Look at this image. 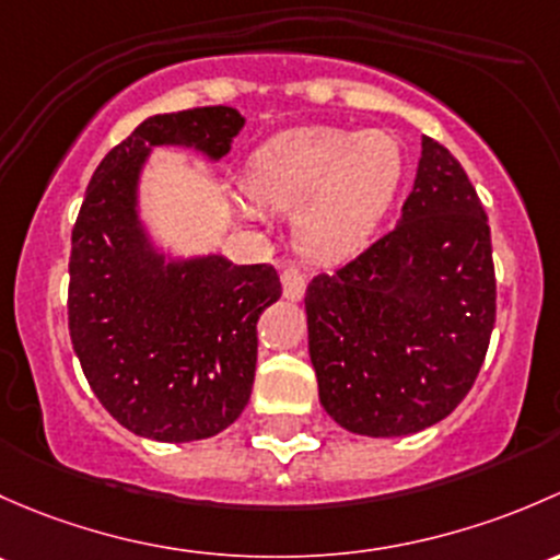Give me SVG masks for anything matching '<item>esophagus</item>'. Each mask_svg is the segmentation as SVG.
Instances as JSON below:
<instances>
[{"instance_id": "1", "label": "esophagus", "mask_w": 560, "mask_h": 560, "mask_svg": "<svg viewBox=\"0 0 560 560\" xmlns=\"http://www.w3.org/2000/svg\"><path fill=\"white\" fill-rule=\"evenodd\" d=\"M304 291H307V278H304L302 269L285 267V272H282V296L291 299V302H299L304 296Z\"/></svg>"}]
</instances>
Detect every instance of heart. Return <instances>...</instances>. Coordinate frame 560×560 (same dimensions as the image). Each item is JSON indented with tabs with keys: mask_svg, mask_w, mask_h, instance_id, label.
<instances>
[{
	"mask_svg": "<svg viewBox=\"0 0 560 560\" xmlns=\"http://www.w3.org/2000/svg\"><path fill=\"white\" fill-rule=\"evenodd\" d=\"M405 177L388 131L307 126L269 137L245 170V191L275 210H299L296 237L318 261L353 256L385 218Z\"/></svg>",
	"mask_w": 560,
	"mask_h": 560,
	"instance_id": "heart-1",
	"label": "heart"
}]
</instances>
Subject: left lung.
<instances>
[{
	"label": "left lung",
	"instance_id": "1",
	"mask_svg": "<svg viewBox=\"0 0 560 560\" xmlns=\"http://www.w3.org/2000/svg\"><path fill=\"white\" fill-rule=\"evenodd\" d=\"M320 405L342 429L407 436L464 401L495 323L488 215L464 166L423 137L385 237L304 296Z\"/></svg>",
	"mask_w": 560,
	"mask_h": 560
}]
</instances>
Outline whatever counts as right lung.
Returning <instances> with one entry per match:
<instances>
[{
  "label": "right lung",
  "instance_id": "1",
  "mask_svg": "<svg viewBox=\"0 0 560 560\" xmlns=\"http://www.w3.org/2000/svg\"><path fill=\"white\" fill-rule=\"evenodd\" d=\"M234 107L151 115L96 166L72 229L69 337L85 380L124 429L155 442L221 434L256 377L258 315L282 288L269 264L172 258L140 218V175L159 145L229 153Z\"/></svg>",
  "mask_w": 560,
  "mask_h": 560
}]
</instances>
